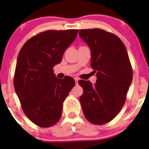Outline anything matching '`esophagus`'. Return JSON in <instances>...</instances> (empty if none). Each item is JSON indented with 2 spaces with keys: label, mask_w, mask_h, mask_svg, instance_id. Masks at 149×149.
<instances>
[{
  "label": "esophagus",
  "mask_w": 149,
  "mask_h": 149,
  "mask_svg": "<svg viewBox=\"0 0 149 149\" xmlns=\"http://www.w3.org/2000/svg\"><path fill=\"white\" fill-rule=\"evenodd\" d=\"M74 79H75V81H76V84L77 85V84H78V80H79V78H77V77H76V78H75Z\"/></svg>",
  "instance_id": "obj_1"
}]
</instances>
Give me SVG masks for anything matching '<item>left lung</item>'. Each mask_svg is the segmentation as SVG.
<instances>
[{
    "mask_svg": "<svg viewBox=\"0 0 149 149\" xmlns=\"http://www.w3.org/2000/svg\"><path fill=\"white\" fill-rule=\"evenodd\" d=\"M80 37L91 50L95 85L79 80L83 89L80 102L85 118L94 125L112 120L123 107L132 80V69L125 46L117 36L100 29H80Z\"/></svg>",
    "mask_w": 149,
    "mask_h": 149,
    "instance_id": "1",
    "label": "left lung"
}]
</instances>
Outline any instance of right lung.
Segmentation results:
<instances>
[{
  "label": "right lung",
  "mask_w": 149,
  "mask_h": 149,
  "mask_svg": "<svg viewBox=\"0 0 149 149\" xmlns=\"http://www.w3.org/2000/svg\"><path fill=\"white\" fill-rule=\"evenodd\" d=\"M78 29L48 30L31 38L20 49L14 87L25 115L41 127L55 125L61 118L63 102L75 85L70 76L59 79L53 67L59 64L74 41Z\"/></svg>",
  "instance_id": "obj_1"
}]
</instances>
